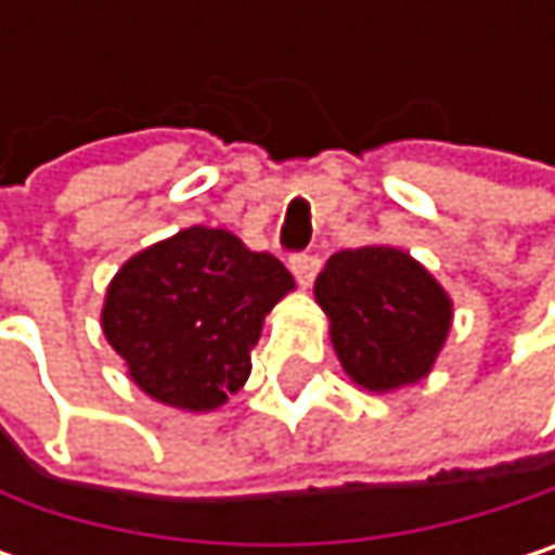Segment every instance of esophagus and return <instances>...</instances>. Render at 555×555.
Here are the masks:
<instances>
[{"instance_id":"obj_1","label":"esophagus","mask_w":555,"mask_h":555,"mask_svg":"<svg viewBox=\"0 0 555 555\" xmlns=\"http://www.w3.org/2000/svg\"><path fill=\"white\" fill-rule=\"evenodd\" d=\"M288 267H292V273H295V279H298L301 285H311L314 276H318V270H321V260L311 257V254H295V257L288 260Z\"/></svg>"}]
</instances>
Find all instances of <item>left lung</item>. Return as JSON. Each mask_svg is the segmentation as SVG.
I'll use <instances>...</instances> for the list:
<instances>
[{"label":"left lung","mask_w":555,"mask_h":555,"mask_svg":"<svg viewBox=\"0 0 555 555\" xmlns=\"http://www.w3.org/2000/svg\"><path fill=\"white\" fill-rule=\"evenodd\" d=\"M314 301L344 373L373 395L427 379L453 327L447 288L388 244L334 254L314 279Z\"/></svg>","instance_id":"left-lung-1"}]
</instances>
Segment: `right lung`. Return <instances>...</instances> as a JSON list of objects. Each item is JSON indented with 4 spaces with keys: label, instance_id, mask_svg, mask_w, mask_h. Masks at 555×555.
I'll list each match as a JSON object with an SVG mask.
<instances>
[{
    "label": "right lung",
    "instance_id": "obj_1",
    "mask_svg": "<svg viewBox=\"0 0 555 555\" xmlns=\"http://www.w3.org/2000/svg\"><path fill=\"white\" fill-rule=\"evenodd\" d=\"M295 288L273 254L192 224L125 260L102 301V334L147 398L215 411L250 376L267 314Z\"/></svg>",
    "mask_w": 555,
    "mask_h": 555
}]
</instances>
